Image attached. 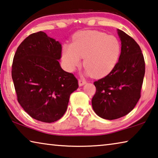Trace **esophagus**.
I'll list each match as a JSON object with an SVG mask.
<instances>
[{"mask_svg": "<svg viewBox=\"0 0 158 158\" xmlns=\"http://www.w3.org/2000/svg\"><path fill=\"white\" fill-rule=\"evenodd\" d=\"M86 83V81L85 79H79V86H81L84 85V84H85Z\"/></svg>", "mask_w": 158, "mask_h": 158, "instance_id": "1", "label": "esophagus"}]
</instances>
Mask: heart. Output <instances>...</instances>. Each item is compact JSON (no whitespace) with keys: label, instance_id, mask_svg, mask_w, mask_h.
Returning a JSON list of instances; mask_svg holds the SVG:
<instances>
[{"label":"heart","instance_id":"b5f03b06","mask_svg":"<svg viewBox=\"0 0 158 158\" xmlns=\"http://www.w3.org/2000/svg\"><path fill=\"white\" fill-rule=\"evenodd\" d=\"M121 44L116 37L97 31L77 34L72 44H64L62 60L69 71L79 67L84 58L86 75H107L115 67L121 55Z\"/></svg>","mask_w":158,"mask_h":158}]
</instances>
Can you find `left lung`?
Returning <instances> with one entry per match:
<instances>
[{
	"label": "left lung",
	"instance_id": "8db88e82",
	"mask_svg": "<svg viewBox=\"0 0 158 158\" xmlns=\"http://www.w3.org/2000/svg\"><path fill=\"white\" fill-rule=\"evenodd\" d=\"M121 41L118 62L107 76L94 81L96 91L91 103L94 112L107 120L126 116L140 98L145 75L144 56L138 44L121 30Z\"/></svg>",
	"mask_w": 158,
	"mask_h": 158
}]
</instances>
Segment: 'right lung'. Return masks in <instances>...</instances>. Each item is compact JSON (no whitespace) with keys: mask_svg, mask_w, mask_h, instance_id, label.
<instances>
[{"mask_svg":"<svg viewBox=\"0 0 158 158\" xmlns=\"http://www.w3.org/2000/svg\"><path fill=\"white\" fill-rule=\"evenodd\" d=\"M61 55L60 42L40 31L27 37L14 55L12 78L18 102L37 121L60 119L70 95L79 87L74 75L61 68Z\"/></svg>","mask_w":158,"mask_h":158,"instance_id":"obj_1","label":"right lung"}]
</instances>
